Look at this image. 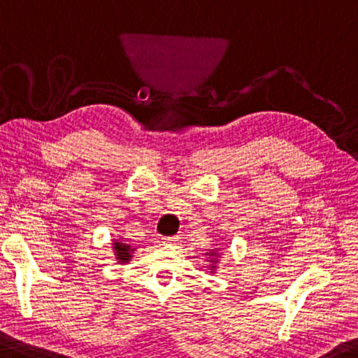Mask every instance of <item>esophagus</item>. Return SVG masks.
Here are the masks:
<instances>
[{"mask_svg":"<svg viewBox=\"0 0 358 358\" xmlns=\"http://www.w3.org/2000/svg\"><path fill=\"white\" fill-rule=\"evenodd\" d=\"M180 237L178 236H171V237H164V244H176Z\"/></svg>","mask_w":358,"mask_h":358,"instance_id":"1","label":"esophagus"}]
</instances>
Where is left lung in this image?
<instances>
[{
	"mask_svg": "<svg viewBox=\"0 0 358 358\" xmlns=\"http://www.w3.org/2000/svg\"><path fill=\"white\" fill-rule=\"evenodd\" d=\"M206 255H209V257H213V259H211V262H213V264H216V259H214V255H216V252H214V250H209ZM209 268H211V270H214V268H216V266H214V265H209Z\"/></svg>",
	"mask_w": 358,
	"mask_h": 358,
	"instance_id": "left-lung-1",
	"label": "left lung"
}]
</instances>
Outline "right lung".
Masks as SVG:
<instances>
[{
    "label": "right lung",
    "instance_id": "1",
    "mask_svg": "<svg viewBox=\"0 0 358 358\" xmlns=\"http://www.w3.org/2000/svg\"><path fill=\"white\" fill-rule=\"evenodd\" d=\"M131 245H127L126 242H114V252H116V259L121 262V264H126V262L131 260L132 254Z\"/></svg>",
    "mask_w": 358,
    "mask_h": 358
}]
</instances>
